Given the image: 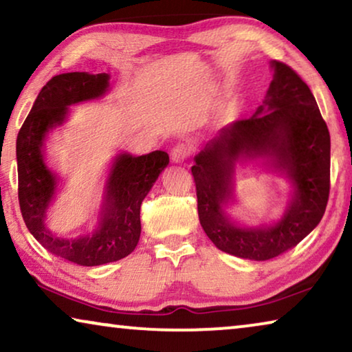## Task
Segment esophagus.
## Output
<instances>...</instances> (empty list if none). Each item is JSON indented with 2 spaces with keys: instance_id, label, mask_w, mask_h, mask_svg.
<instances>
[{
  "instance_id": "obj_1",
  "label": "esophagus",
  "mask_w": 352,
  "mask_h": 352,
  "mask_svg": "<svg viewBox=\"0 0 352 352\" xmlns=\"http://www.w3.org/2000/svg\"><path fill=\"white\" fill-rule=\"evenodd\" d=\"M170 158L174 163H183L189 158V148L183 144H178L170 152Z\"/></svg>"
}]
</instances>
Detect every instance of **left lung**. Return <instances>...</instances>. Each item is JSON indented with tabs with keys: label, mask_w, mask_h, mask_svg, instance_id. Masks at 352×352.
<instances>
[{
	"label": "left lung",
	"mask_w": 352,
	"mask_h": 352,
	"mask_svg": "<svg viewBox=\"0 0 352 352\" xmlns=\"http://www.w3.org/2000/svg\"><path fill=\"white\" fill-rule=\"evenodd\" d=\"M272 68L264 104L220 129L190 168L206 236L222 252L252 261L276 258L305 239L323 217L331 188V136L317 100L289 65L273 60ZM242 156H270L294 184V199L275 226L241 229L226 217L234 163Z\"/></svg>",
	"instance_id": "1"
}]
</instances>
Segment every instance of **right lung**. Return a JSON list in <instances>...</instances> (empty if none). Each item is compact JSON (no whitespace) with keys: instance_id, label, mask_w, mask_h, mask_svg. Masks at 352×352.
I'll return each mask as SVG.
<instances>
[{"instance_id":"add662e5","label":"right lung","mask_w":352,"mask_h":352,"mask_svg":"<svg viewBox=\"0 0 352 352\" xmlns=\"http://www.w3.org/2000/svg\"><path fill=\"white\" fill-rule=\"evenodd\" d=\"M109 79L105 73L54 76L41 88L16 136L19 201L28 230L47 252L85 267L115 262L133 252L141 234L142 200L169 164V155L163 151L141 157L121 153L111 166L100 222L93 234L62 239L46 228V210L54 197L57 178L43 162L45 136L65 121L68 105L102 96Z\"/></svg>"}]
</instances>
